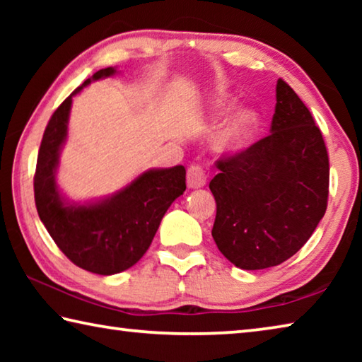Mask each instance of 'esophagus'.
<instances>
[{"instance_id": "1", "label": "esophagus", "mask_w": 362, "mask_h": 362, "mask_svg": "<svg viewBox=\"0 0 362 362\" xmlns=\"http://www.w3.org/2000/svg\"><path fill=\"white\" fill-rule=\"evenodd\" d=\"M187 183L189 188H201L206 185V173L199 164H192L187 170Z\"/></svg>"}]
</instances>
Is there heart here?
Wrapping results in <instances>:
<instances>
[{"label": "heart", "instance_id": "heart-1", "mask_svg": "<svg viewBox=\"0 0 362 362\" xmlns=\"http://www.w3.org/2000/svg\"><path fill=\"white\" fill-rule=\"evenodd\" d=\"M228 103L225 100H218L216 105V116L222 115ZM257 124H259V118L254 112L250 110H241L235 116H231V119L222 127V131L218 132L216 145L220 153L230 155V153H238L246 146L250 139L254 137Z\"/></svg>", "mask_w": 362, "mask_h": 362}]
</instances>
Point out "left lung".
<instances>
[{
    "instance_id": "obj_1",
    "label": "left lung",
    "mask_w": 362,
    "mask_h": 362,
    "mask_svg": "<svg viewBox=\"0 0 362 362\" xmlns=\"http://www.w3.org/2000/svg\"><path fill=\"white\" fill-rule=\"evenodd\" d=\"M269 131L249 148L220 158L209 183L217 204L212 238L243 269L291 259L327 209L326 144L310 110L281 78Z\"/></svg>"
}]
</instances>
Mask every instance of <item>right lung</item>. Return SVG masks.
<instances>
[{
  "label": "right lung",
  "mask_w": 362,
  "mask_h": 362,
  "mask_svg": "<svg viewBox=\"0 0 362 362\" xmlns=\"http://www.w3.org/2000/svg\"><path fill=\"white\" fill-rule=\"evenodd\" d=\"M115 73L113 66L95 71L60 103L42 134L33 179L36 211L57 247L76 267L103 276L124 272L142 259L164 214L187 188L183 166L150 169L97 203H65L56 183V170L73 95L90 81Z\"/></svg>",
  "instance_id": "obj_1"
}]
</instances>
